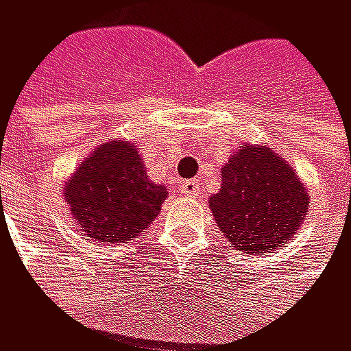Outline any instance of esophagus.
Wrapping results in <instances>:
<instances>
[{"label":"esophagus","instance_id":"34e87169","mask_svg":"<svg viewBox=\"0 0 351 351\" xmlns=\"http://www.w3.org/2000/svg\"><path fill=\"white\" fill-rule=\"evenodd\" d=\"M178 190L182 192L184 197H190V199H197L201 195V186L197 180H186V182H180L178 184Z\"/></svg>","mask_w":351,"mask_h":351}]
</instances>
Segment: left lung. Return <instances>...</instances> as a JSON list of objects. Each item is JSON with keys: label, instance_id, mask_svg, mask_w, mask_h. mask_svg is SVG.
<instances>
[{"label": "left lung", "instance_id": "8db88e82", "mask_svg": "<svg viewBox=\"0 0 351 351\" xmlns=\"http://www.w3.org/2000/svg\"><path fill=\"white\" fill-rule=\"evenodd\" d=\"M209 207L237 251L268 253L302 226L310 197L276 152L266 146H243L221 167V186Z\"/></svg>", "mask_w": 351, "mask_h": 351}]
</instances>
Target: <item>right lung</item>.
Instances as JSON below:
<instances>
[{
  "label": "right lung",
  "instance_id": "right-lung-1",
  "mask_svg": "<svg viewBox=\"0 0 351 351\" xmlns=\"http://www.w3.org/2000/svg\"><path fill=\"white\" fill-rule=\"evenodd\" d=\"M62 195L87 237L102 243H125L159 215L167 190L148 180L132 144L114 140L87 156Z\"/></svg>",
  "mask_w": 351,
  "mask_h": 351
}]
</instances>
